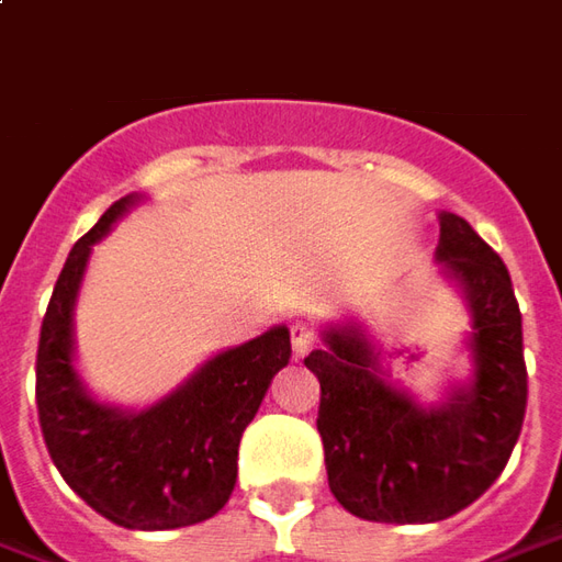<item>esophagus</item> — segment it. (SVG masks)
Returning <instances> with one entry per match:
<instances>
[{"mask_svg": "<svg viewBox=\"0 0 562 562\" xmlns=\"http://www.w3.org/2000/svg\"><path fill=\"white\" fill-rule=\"evenodd\" d=\"M290 342H293V356H306L308 349H312V342H315V330L303 322H296V325L290 327Z\"/></svg>", "mask_w": 562, "mask_h": 562, "instance_id": "1", "label": "esophagus"}]
</instances>
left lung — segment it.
<instances>
[{"label":"left lung","instance_id":"8db88e82","mask_svg":"<svg viewBox=\"0 0 562 562\" xmlns=\"http://www.w3.org/2000/svg\"><path fill=\"white\" fill-rule=\"evenodd\" d=\"M436 259L464 293L473 374L439 405L386 383L361 327H327L306 356L322 383L318 432L327 485L349 514L371 522H439L501 476L526 417L522 315L501 256L454 213H439Z\"/></svg>","mask_w":562,"mask_h":562}]
</instances>
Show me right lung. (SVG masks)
I'll use <instances>...</instances> for the list:
<instances>
[{"instance_id": "right-lung-1", "label": "right lung", "mask_w": 562, "mask_h": 562, "mask_svg": "<svg viewBox=\"0 0 562 562\" xmlns=\"http://www.w3.org/2000/svg\"><path fill=\"white\" fill-rule=\"evenodd\" d=\"M138 201H116L64 262L40 330L36 408L48 454L79 498L123 529L164 532L225 507L240 436L290 361V330L278 325L213 356L142 412L92 398L74 368V306L92 247Z\"/></svg>"}]
</instances>
